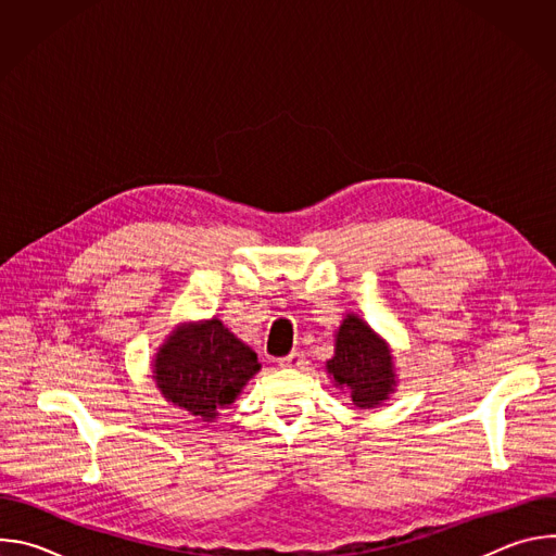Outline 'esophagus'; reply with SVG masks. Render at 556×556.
Here are the masks:
<instances>
[{
  "label": "esophagus",
  "instance_id": "obj_1",
  "mask_svg": "<svg viewBox=\"0 0 556 556\" xmlns=\"http://www.w3.org/2000/svg\"><path fill=\"white\" fill-rule=\"evenodd\" d=\"M279 365H281V367H288V369H301V367H303V354L292 352V354H288L286 358H281Z\"/></svg>",
  "mask_w": 556,
  "mask_h": 556
}]
</instances>
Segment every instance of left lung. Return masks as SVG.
<instances>
[{
	"mask_svg": "<svg viewBox=\"0 0 556 556\" xmlns=\"http://www.w3.org/2000/svg\"><path fill=\"white\" fill-rule=\"evenodd\" d=\"M326 371L358 409L380 407L399 387L391 345L354 312L334 332V356Z\"/></svg>",
	"mask_w": 556,
	"mask_h": 556,
	"instance_id": "left-lung-1",
	"label": "left lung"
}]
</instances>
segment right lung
Listing matches in <instances>:
<instances>
[{"instance_id":"obj_1","label":"right lung","mask_w":556,"mask_h":556,"mask_svg":"<svg viewBox=\"0 0 556 556\" xmlns=\"http://www.w3.org/2000/svg\"><path fill=\"white\" fill-rule=\"evenodd\" d=\"M260 369L257 354L213 316L178 324L157 345L151 378L167 403L215 422Z\"/></svg>"}]
</instances>
